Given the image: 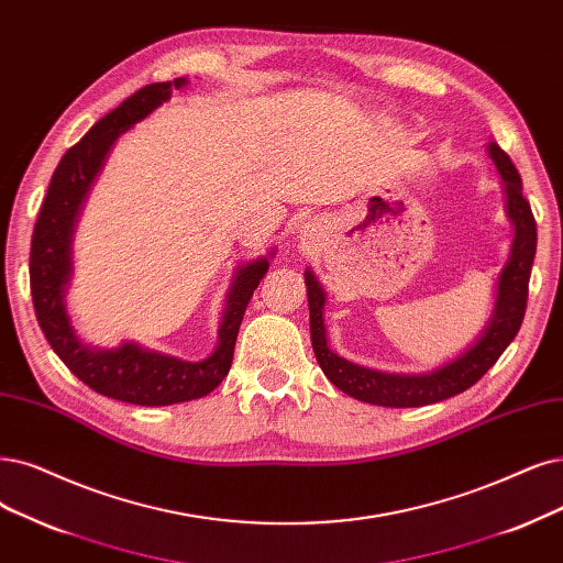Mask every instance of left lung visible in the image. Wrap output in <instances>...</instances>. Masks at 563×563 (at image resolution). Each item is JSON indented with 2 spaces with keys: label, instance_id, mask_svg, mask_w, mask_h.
<instances>
[{
  "label": "left lung",
  "instance_id": "8db88e82",
  "mask_svg": "<svg viewBox=\"0 0 563 563\" xmlns=\"http://www.w3.org/2000/svg\"><path fill=\"white\" fill-rule=\"evenodd\" d=\"M487 155L501 174V185L506 195V216L515 227L510 255L496 280V301L492 318L477 339L454 360L435 366L424 373H387L352 364L336 355L327 343L324 329V303L327 295L310 268H306V292L310 310V341L324 376L334 383L347 397L385 406V408H418L454 397L466 391L481 380L485 373L504 355V350L517 336L525 320L531 264L536 257V220L531 206L522 195V178H519L512 159L498 148V143L489 141Z\"/></svg>",
  "mask_w": 563,
  "mask_h": 563
}]
</instances>
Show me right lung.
Segmentation results:
<instances>
[{"instance_id": "obj_1", "label": "right lung", "mask_w": 563, "mask_h": 563, "mask_svg": "<svg viewBox=\"0 0 563 563\" xmlns=\"http://www.w3.org/2000/svg\"><path fill=\"white\" fill-rule=\"evenodd\" d=\"M185 86L187 78L153 82L95 122V128L59 159L32 234V301L38 327L44 329L55 355L90 389L109 399L136 406H172L201 399L224 380L234 360V345L247 301L253 299L260 280L266 276L268 260L276 255V250H271L268 255L236 268L227 292L218 345L201 362H185L134 341H122L118 347L103 350L76 334L65 297L74 276L71 243L82 203L113 143L164 101H169L174 88Z\"/></svg>"}]
</instances>
